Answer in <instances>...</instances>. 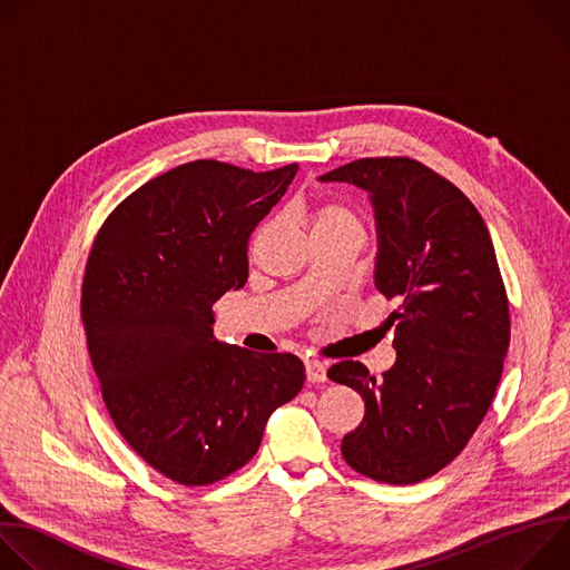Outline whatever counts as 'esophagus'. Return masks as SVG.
Listing matches in <instances>:
<instances>
[{"label": "esophagus", "mask_w": 570, "mask_h": 570, "mask_svg": "<svg viewBox=\"0 0 570 570\" xmlns=\"http://www.w3.org/2000/svg\"><path fill=\"white\" fill-rule=\"evenodd\" d=\"M304 370H306V381L308 383H324L327 381V365L320 361H304Z\"/></svg>", "instance_id": "esophagus-1"}]
</instances>
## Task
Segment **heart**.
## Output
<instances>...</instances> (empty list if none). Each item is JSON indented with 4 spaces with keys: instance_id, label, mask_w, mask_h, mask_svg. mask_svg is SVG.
I'll return each instance as SVG.
<instances>
[{
    "instance_id": "heart-1",
    "label": "heart",
    "mask_w": 570,
    "mask_h": 570,
    "mask_svg": "<svg viewBox=\"0 0 570 570\" xmlns=\"http://www.w3.org/2000/svg\"><path fill=\"white\" fill-rule=\"evenodd\" d=\"M308 220L315 232H327L336 227H361L354 209L341 200H320L308 209Z\"/></svg>"
}]
</instances>
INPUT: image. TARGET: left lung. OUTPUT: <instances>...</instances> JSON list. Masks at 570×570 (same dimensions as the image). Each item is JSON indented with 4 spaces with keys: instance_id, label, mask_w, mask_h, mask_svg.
Segmentation results:
<instances>
[{
    "instance_id": "8db88e82",
    "label": "left lung",
    "mask_w": 570,
    "mask_h": 570,
    "mask_svg": "<svg viewBox=\"0 0 570 570\" xmlns=\"http://www.w3.org/2000/svg\"><path fill=\"white\" fill-rule=\"evenodd\" d=\"M372 196L374 284L390 313L396 363L376 379L358 361L330 367L365 415L343 438L345 462L379 482H422L453 462L494 401L510 347V302L480 212L413 157H361L320 176Z\"/></svg>"
}]
</instances>
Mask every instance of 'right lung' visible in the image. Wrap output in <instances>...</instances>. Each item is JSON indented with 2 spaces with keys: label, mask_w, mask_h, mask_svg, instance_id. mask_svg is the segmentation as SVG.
Here are the masks:
<instances>
[{
  "label": "right lung",
  "mask_w": 570,
  "mask_h": 570,
  "mask_svg": "<svg viewBox=\"0 0 570 570\" xmlns=\"http://www.w3.org/2000/svg\"><path fill=\"white\" fill-rule=\"evenodd\" d=\"M295 174L187 161L124 198L92 243L80 317L104 403L128 446L178 484L248 464L273 411L302 390L297 356L212 330V304L246 284L250 234Z\"/></svg>",
  "instance_id": "right-lung-1"
}]
</instances>
